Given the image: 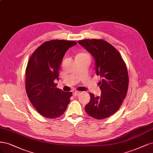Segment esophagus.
I'll list each match as a JSON object with an SVG mask.
<instances>
[{
  "mask_svg": "<svg viewBox=\"0 0 153 153\" xmlns=\"http://www.w3.org/2000/svg\"><path fill=\"white\" fill-rule=\"evenodd\" d=\"M80 93H81L80 91H74V92L73 93V95L74 96V97H77V96H78L79 95H80Z\"/></svg>",
  "mask_w": 153,
  "mask_h": 153,
  "instance_id": "obj_1",
  "label": "esophagus"
}]
</instances>
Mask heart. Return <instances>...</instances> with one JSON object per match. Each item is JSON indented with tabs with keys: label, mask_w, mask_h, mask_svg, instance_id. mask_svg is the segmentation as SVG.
Instances as JSON below:
<instances>
[{
	"label": "heart",
	"mask_w": 153,
	"mask_h": 153,
	"mask_svg": "<svg viewBox=\"0 0 153 153\" xmlns=\"http://www.w3.org/2000/svg\"><path fill=\"white\" fill-rule=\"evenodd\" d=\"M82 55H86V54H83V53H81V54H79L78 56H82Z\"/></svg>",
	"instance_id": "heart-1"
}]
</instances>
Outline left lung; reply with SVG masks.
<instances>
[{
  "label": "left lung",
  "instance_id": "8db88e82",
  "mask_svg": "<svg viewBox=\"0 0 153 153\" xmlns=\"http://www.w3.org/2000/svg\"><path fill=\"white\" fill-rule=\"evenodd\" d=\"M78 43L93 56L96 74L101 77V95L90 93L85 111L95 119H105L120 109L126 97L129 82L126 65L116 49L102 39H85Z\"/></svg>",
  "mask_w": 153,
  "mask_h": 153
}]
</instances>
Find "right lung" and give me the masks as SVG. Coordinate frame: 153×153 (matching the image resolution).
Here are the masks:
<instances>
[{
    "mask_svg": "<svg viewBox=\"0 0 153 153\" xmlns=\"http://www.w3.org/2000/svg\"><path fill=\"white\" fill-rule=\"evenodd\" d=\"M76 44L65 40L47 41L29 59L25 74L27 94L34 108L44 117H60L70 102L72 93L58 89L54 81L59 80V69L66 51Z\"/></svg>",
    "mask_w": 153,
    "mask_h": 153,
    "instance_id": "add662e5",
    "label": "right lung"
}]
</instances>
